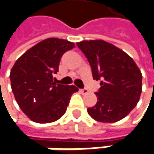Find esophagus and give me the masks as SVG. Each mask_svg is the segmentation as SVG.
I'll use <instances>...</instances> for the list:
<instances>
[{"label": "esophagus", "mask_w": 154, "mask_h": 154, "mask_svg": "<svg viewBox=\"0 0 154 154\" xmlns=\"http://www.w3.org/2000/svg\"><path fill=\"white\" fill-rule=\"evenodd\" d=\"M80 91H81L83 94H87V93L89 92V91H88V89H87V88H83V89H81V90H80Z\"/></svg>", "instance_id": "34e87169"}]
</instances>
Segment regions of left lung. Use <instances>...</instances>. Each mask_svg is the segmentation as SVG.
<instances>
[{"label":"left lung","mask_w":154,"mask_h":154,"mask_svg":"<svg viewBox=\"0 0 154 154\" xmlns=\"http://www.w3.org/2000/svg\"><path fill=\"white\" fill-rule=\"evenodd\" d=\"M77 47L87 58L92 77L100 81L98 101L87 109L92 118L115 122L137 106L142 91V74L125 52L104 40H84Z\"/></svg>","instance_id":"1"}]
</instances>
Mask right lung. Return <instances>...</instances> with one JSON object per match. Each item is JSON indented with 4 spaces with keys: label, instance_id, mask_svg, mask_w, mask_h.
I'll use <instances>...</instances> for the list:
<instances>
[{
    "label": "right lung",
    "instance_id": "1",
    "mask_svg": "<svg viewBox=\"0 0 154 154\" xmlns=\"http://www.w3.org/2000/svg\"><path fill=\"white\" fill-rule=\"evenodd\" d=\"M75 45L65 39L49 38L26 51L10 71L11 88L22 111L38 123H48L65 114L75 85L55 84L63 54ZM55 79V78H54Z\"/></svg>",
    "mask_w": 154,
    "mask_h": 154
}]
</instances>
